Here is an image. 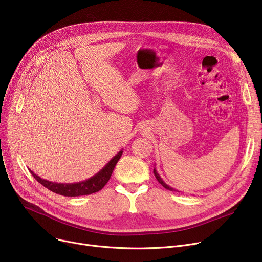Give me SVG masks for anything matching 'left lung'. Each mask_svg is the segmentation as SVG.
<instances>
[{"instance_id":"obj_1","label":"left lung","mask_w":262,"mask_h":262,"mask_svg":"<svg viewBox=\"0 0 262 262\" xmlns=\"http://www.w3.org/2000/svg\"><path fill=\"white\" fill-rule=\"evenodd\" d=\"M154 174H155V177H156V178H157V181H158V182H159V184H161V185H162V186H163V187H164V188H166V189H168V190H171V191H174V189H173V188H171V187H170V186H168V185H167V184H166V183H164V182H163V181H162V178H161V177H160V176H159V174H158V173H157V171H156V169H155V168H154Z\"/></svg>"}]
</instances>
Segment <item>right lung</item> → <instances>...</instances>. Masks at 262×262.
I'll use <instances>...</instances> for the list:
<instances>
[{
  "label": "right lung",
  "mask_w": 262,
  "mask_h": 262,
  "mask_svg": "<svg viewBox=\"0 0 262 262\" xmlns=\"http://www.w3.org/2000/svg\"><path fill=\"white\" fill-rule=\"evenodd\" d=\"M123 150L114 156L110 161L106 164V166L99 172L96 173L94 176L90 177L89 180H86L80 183L75 184H58V183H53L49 182L47 180H42V178L36 175L34 172L31 171L32 175L36 178V181L40 183L49 190L55 192V193L63 195V196H79V195H88L95 193V192L100 191L109 181L110 176L113 174V171L116 167L117 162L119 161L120 157L122 156Z\"/></svg>",
  "instance_id": "add662e5"
}]
</instances>
